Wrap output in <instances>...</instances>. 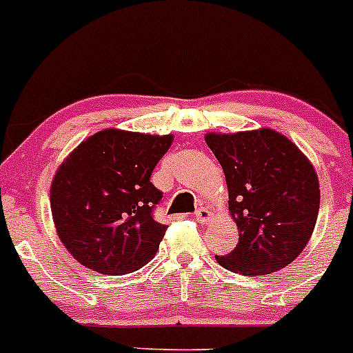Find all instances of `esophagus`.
I'll use <instances>...</instances> for the list:
<instances>
[{"label":"esophagus","mask_w":353,"mask_h":353,"mask_svg":"<svg viewBox=\"0 0 353 353\" xmlns=\"http://www.w3.org/2000/svg\"><path fill=\"white\" fill-rule=\"evenodd\" d=\"M194 215H196V219L201 222V224H208V222L212 221V212L208 210V208H205V207L198 208L196 214H194Z\"/></svg>","instance_id":"esophagus-1"}]
</instances>
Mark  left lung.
<instances>
[{"label": "left lung", "instance_id": "8db88e82", "mask_svg": "<svg viewBox=\"0 0 353 353\" xmlns=\"http://www.w3.org/2000/svg\"><path fill=\"white\" fill-rule=\"evenodd\" d=\"M224 170L229 214L239 231L224 269L263 276L286 268L309 243L319 214V179L295 143L272 129L205 136Z\"/></svg>", "mask_w": 353, "mask_h": 353}]
</instances>
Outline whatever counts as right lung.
I'll use <instances>...</instances> for the list:
<instances>
[{"instance_id": "add662e5", "label": "right lung", "mask_w": 353, "mask_h": 353, "mask_svg": "<svg viewBox=\"0 0 353 353\" xmlns=\"http://www.w3.org/2000/svg\"><path fill=\"white\" fill-rule=\"evenodd\" d=\"M172 134L105 129L82 141L58 167L50 191L65 248L107 276L138 271L155 256L165 224L153 219L162 191L150 181Z\"/></svg>"}]
</instances>
